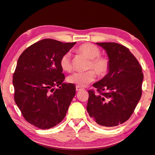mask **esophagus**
Returning <instances> with one entry per match:
<instances>
[{
	"instance_id": "1",
	"label": "esophagus",
	"mask_w": 155,
	"mask_h": 155,
	"mask_svg": "<svg viewBox=\"0 0 155 155\" xmlns=\"http://www.w3.org/2000/svg\"><path fill=\"white\" fill-rule=\"evenodd\" d=\"M82 89H83V88L80 87V86H76V91H81V90H82Z\"/></svg>"
}]
</instances>
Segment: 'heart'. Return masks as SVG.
Instances as JSON below:
<instances>
[{"mask_svg":"<svg viewBox=\"0 0 155 155\" xmlns=\"http://www.w3.org/2000/svg\"><path fill=\"white\" fill-rule=\"evenodd\" d=\"M86 58L89 59L88 69H93L98 76H104L109 69V61L105 57H100L101 51L98 47L92 44H84L78 49ZM60 66L64 71H70L72 69L71 54L66 53L60 59ZM96 79V73L93 70L85 72H75L67 78L68 82L79 86H86Z\"/></svg>","mask_w":155,"mask_h":155,"instance_id":"heart-1","label":"heart"}]
</instances>
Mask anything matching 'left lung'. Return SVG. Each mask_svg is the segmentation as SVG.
Segmentation results:
<instances>
[{"instance_id":"8db88e82","label":"left lung","mask_w":155,"mask_h":155,"mask_svg":"<svg viewBox=\"0 0 155 155\" xmlns=\"http://www.w3.org/2000/svg\"><path fill=\"white\" fill-rule=\"evenodd\" d=\"M106 51L108 74L88 91L86 110L99 125L114 127L133 114L142 96V67L129 49L115 42L96 43Z\"/></svg>"}]
</instances>
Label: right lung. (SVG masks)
I'll use <instances>...</instances> for the list:
<instances>
[{
    "instance_id": "add662e5",
    "label": "right lung",
    "mask_w": 155,
    "mask_h": 155,
    "mask_svg": "<svg viewBox=\"0 0 155 155\" xmlns=\"http://www.w3.org/2000/svg\"><path fill=\"white\" fill-rule=\"evenodd\" d=\"M76 42L44 39L28 47L13 74L15 102L25 119L38 128L49 129L64 118L76 94L73 84L64 83L61 57ZM55 86L58 87L54 90Z\"/></svg>"
}]
</instances>
